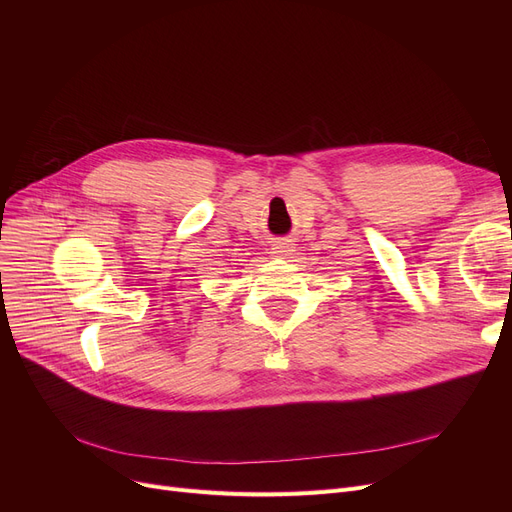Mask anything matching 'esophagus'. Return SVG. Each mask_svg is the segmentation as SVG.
Masks as SVG:
<instances>
[{
	"instance_id": "obj_1",
	"label": "esophagus",
	"mask_w": 512,
	"mask_h": 512,
	"mask_svg": "<svg viewBox=\"0 0 512 512\" xmlns=\"http://www.w3.org/2000/svg\"><path fill=\"white\" fill-rule=\"evenodd\" d=\"M292 251H294V245H292L290 238H278V240L274 242V245H272V255L278 257V259L290 257Z\"/></svg>"
}]
</instances>
